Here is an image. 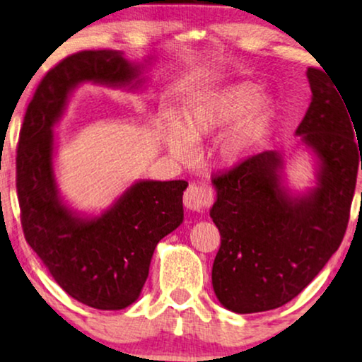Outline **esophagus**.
<instances>
[{
    "label": "esophagus",
    "mask_w": 362,
    "mask_h": 362,
    "mask_svg": "<svg viewBox=\"0 0 362 362\" xmlns=\"http://www.w3.org/2000/svg\"><path fill=\"white\" fill-rule=\"evenodd\" d=\"M211 199L212 196L209 187L199 185H189V187H187L185 192V197H182L186 209H189L192 212L206 211L207 206L211 204Z\"/></svg>",
    "instance_id": "esophagus-1"
}]
</instances>
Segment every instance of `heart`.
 I'll return each instance as SVG.
<instances>
[{"instance_id": "heart-1", "label": "heart", "mask_w": 362, "mask_h": 362, "mask_svg": "<svg viewBox=\"0 0 362 362\" xmlns=\"http://www.w3.org/2000/svg\"><path fill=\"white\" fill-rule=\"evenodd\" d=\"M276 117V103L260 87L235 82L196 92L186 103L180 127H170L165 140L177 160L191 156V145L235 123L216 143L214 161L221 168H235L252 155Z\"/></svg>"}]
</instances>
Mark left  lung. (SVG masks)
<instances>
[{"label": "left lung", "mask_w": 362, "mask_h": 362, "mask_svg": "<svg viewBox=\"0 0 362 362\" xmlns=\"http://www.w3.org/2000/svg\"><path fill=\"white\" fill-rule=\"evenodd\" d=\"M325 71V69H323ZM308 69L311 102L296 128L315 163V185L293 189L284 151H264L212 180L209 216L221 232L212 288L234 313L269 311L293 300L343 240L362 143L328 74ZM361 160H359L358 158Z\"/></svg>", "instance_id": "obj_1"}]
</instances>
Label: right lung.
I'll return each instance as SVG.
<instances>
[{"mask_svg": "<svg viewBox=\"0 0 362 362\" xmlns=\"http://www.w3.org/2000/svg\"><path fill=\"white\" fill-rule=\"evenodd\" d=\"M153 57L128 61L122 51L72 54L39 83L19 135L16 187L28 244L72 298L97 310L135 303L153 252L185 219L186 181L138 180L98 214L74 209L56 177V127L83 83L143 92Z\"/></svg>", "mask_w": 362, "mask_h": 362, "instance_id": "right-lung-1", "label": "right lung"}]
</instances>
